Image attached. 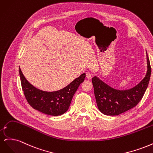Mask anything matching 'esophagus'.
<instances>
[{"mask_svg": "<svg viewBox=\"0 0 153 153\" xmlns=\"http://www.w3.org/2000/svg\"><path fill=\"white\" fill-rule=\"evenodd\" d=\"M86 78H87V79H91V78H92V76H91V74L90 72H86Z\"/></svg>", "mask_w": 153, "mask_h": 153, "instance_id": "esophagus-1", "label": "esophagus"}]
</instances>
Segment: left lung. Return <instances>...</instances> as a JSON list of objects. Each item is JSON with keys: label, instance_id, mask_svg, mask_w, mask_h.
<instances>
[{"label": "left lung", "instance_id": "8db88e82", "mask_svg": "<svg viewBox=\"0 0 153 153\" xmlns=\"http://www.w3.org/2000/svg\"><path fill=\"white\" fill-rule=\"evenodd\" d=\"M147 56V72L137 85L129 89L119 90L110 87L98 76L92 79L97 106L106 115H119L130 110L139 103L147 89L151 77V68Z\"/></svg>", "mask_w": 153, "mask_h": 153}]
</instances>
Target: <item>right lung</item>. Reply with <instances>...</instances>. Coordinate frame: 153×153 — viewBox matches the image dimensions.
<instances>
[{
  "label": "right lung",
  "mask_w": 153,
  "mask_h": 153,
  "mask_svg": "<svg viewBox=\"0 0 153 153\" xmlns=\"http://www.w3.org/2000/svg\"><path fill=\"white\" fill-rule=\"evenodd\" d=\"M19 73L22 89L29 104L35 110L53 116L62 115L68 110L74 94L85 78V73H83L63 89L48 92L40 90L30 84L20 68Z\"/></svg>",
  "instance_id": "obj_1"
}]
</instances>
